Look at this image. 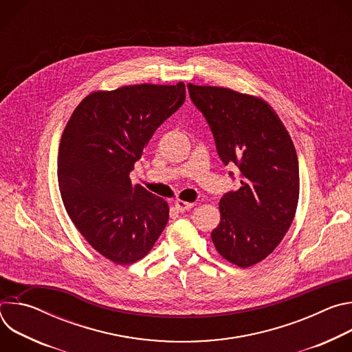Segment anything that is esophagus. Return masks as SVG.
I'll return each mask as SVG.
<instances>
[{
	"label": "esophagus",
	"mask_w": 352,
	"mask_h": 352,
	"mask_svg": "<svg viewBox=\"0 0 352 352\" xmlns=\"http://www.w3.org/2000/svg\"><path fill=\"white\" fill-rule=\"evenodd\" d=\"M175 209L178 210V212H186V210H190L192 208H193V205L192 204H189V202H185V200H175Z\"/></svg>",
	"instance_id": "34e87169"
}]
</instances>
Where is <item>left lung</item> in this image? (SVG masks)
<instances>
[{
	"instance_id": "obj_1",
	"label": "left lung",
	"mask_w": 352,
	"mask_h": 352,
	"mask_svg": "<svg viewBox=\"0 0 352 352\" xmlns=\"http://www.w3.org/2000/svg\"><path fill=\"white\" fill-rule=\"evenodd\" d=\"M188 90L210 126L219 157L241 173V188L220 200L213 243L224 259L249 267L273 252L294 220L299 196L294 143L265 100L217 86L188 83Z\"/></svg>"
}]
</instances>
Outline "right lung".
<instances>
[{
    "mask_svg": "<svg viewBox=\"0 0 352 352\" xmlns=\"http://www.w3.org/2000/svg\"><path fill=\"white\" fill-rule=\"evenodd\" d=\"M184 102L182 82L94 91L64 129L57 175L65 210L85 239L114 263L146 256L168 221L166 200L132 185L129 173Z\"/></svg>",
    "mask_w": 352,
    "mask_h": 352,
    "instance_id": "add662e5",
    "label": "right lung"
}]
</instances>
